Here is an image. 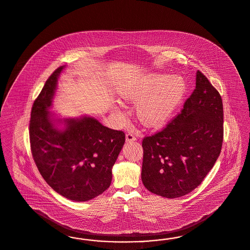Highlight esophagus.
<instances>
[{"instance_id": "34e87169", "label": "esophagus", "mask_w": 250, "mask_h": 250, "mask_svg": "<svg viewBox=\"0 0 250 250\" xmlns=\"http://www.w3.org/2000/svg\"><path fill=\"white\" fill-rule=\"evenodd\" d=\"M137 138L134 136L133 133H130L128 132L126 135H125V141L126 142H133V141H136Z\"/></svg>"}]
</instances>
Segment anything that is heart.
<instances>
[{
	"mask_svg": "<svg viewBox=\"0 0 250 250\" xmlns=\"http://www.w3.org/2000/svg\"><path fill=\"white\" fill-rule=\"evenodd\" d=\"M187 85L184 78L152 73L133 79L121 86L120 97L138 103V120L147 127H159L171 118L181 104Z\"/></svg>",
	"mask_w": 250,
	"mask_h": 250,
	"instance_id": "heart-1",
	"label": "heart"
}]
</instances>
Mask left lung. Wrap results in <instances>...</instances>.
Listing matches in <instances>:
<instances>
[{
    "mask_svg": "<svg viewBox=\"0 0 250 250\" xmlns=\"http://www.w3.org/2000/svg\"><path fill=\"white\" fill-rule=\"evenodd\" d=\"M223 138L221 95L197 71L196 88L181 113L163 131L143 139V185L151 193L167 198L192 192L212 169Z\"/></svg>",
    "mask_w": 250,
    "mask_h": 250,
    "instance_id": "obj_1",
    "label": "left lung"
}]
</instances>
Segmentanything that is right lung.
Masks as SVG:
<instances>
[{"mask_svg": "<svg viewBox=\"0 0 250 250\" xmlns=\"http://www.w3.org/2000/svg\"><path fill=\"white\" fill-rule=\"evenodd\" d=\"M56 69L35 101L29 125L31 152L44 180L61 196L84 202L103 194L125 144V133L94 117H60L50 111L58 78Z\"/></svg>", "mask_w": 250, "mask_h": 250, "instance_id": "1", "label": "right lung"}]
</instances>
